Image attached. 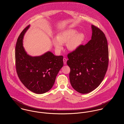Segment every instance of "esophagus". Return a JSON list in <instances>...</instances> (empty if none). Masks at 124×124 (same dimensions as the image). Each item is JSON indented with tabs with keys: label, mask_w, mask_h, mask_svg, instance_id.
Instances as JSON below:
<instances>
[{
	"label": "esophagus",
	"mask_w": 124,
	"mask_h": 124,
	"mask_svg": "<svg viewBox=\"0 0 124 124\" xmlns=\"http://www.w3.org/2000/svg\"><path fill=\"white\" fill-rule=\"evenodd\" d=\"M63 63H64V64L65 65L66 64V62H67V59L65 58H64L63 59Z\"/></svg>",
	"instance_id": "1"
}]
</instances>
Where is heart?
Listing matches in <instances>:
<instances>
[{
	"label": "heart",
	"instance_id": "b5f03b06",
	"mask_svg": "<svg viewBox=\"0 0 124 124\" xmlns=\"http://www.w3.org/2000/svg\"><path fill=\"white\" fill-rule=\"evenodd\" d=\"M85 35L83 33H78V31L74 29L64 30L57 36V39H54L53 44L55 49L61 51L63 49L62 44L67 43L68 49L71 51L77 50L84 42Z\"/></svg>",
	"mask_w": 124,
	"mask_h": 124
}]
</instances>
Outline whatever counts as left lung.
Here are the masks:
<instances>
[{"label":"left lung","mask_w":124,"mask_h":124,"mask_svg":"<svg viewBox=\"0 0 124 124\" xmlns=\"http://www.w3.org/2000/svg\"><path fill=\"white\" fill-rule=\"evenodd\" d=\"M91 39L85 45L68 54L71 85L81 93L96 88L103 80L108 65L106 37L99 28L92 25Z\"/></svg>","instance_id":"obj_1"}]
</instances>
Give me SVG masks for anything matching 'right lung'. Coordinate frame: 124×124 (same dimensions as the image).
Segmentation results:
<instances>
[{
    "mask_svg": "<svg viewBox=\"0 0 124 124\" xmlns=\"http://www.w3.org/2000/svg\"><path fill=\"white\" fill-rule=\"evenodd\" d=\"M30 25L20 33L15 49L16 68L18 76L31 91L42 94L53 86L56 77L63 65V56L49 51L39 56L28 54L23 46V37Z\"/></svg>",
    "mask_w": 124,
    "mask_h": 124,
    "instance_id": "right-lung-1",
    "label": "right lung"
}]
</instances>
